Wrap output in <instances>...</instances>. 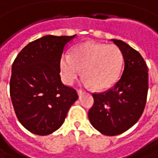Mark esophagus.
<instances>
[{
    "label": "esophagus",
    "instance_id": "34e87169",
    "mask_svg": "<svg viewBox=\"0 0 158 158\" xmlns=\"http://www.w3.org/2000/svg\"><path fill=\"white\" fill-rule=\"evenodd\" d=\"M77 93H78V95L79 96H81L82 94H85V92H84V91H82V90H78V91H77Z\"/></svg>",
    "mask_w": 158,
    "mask_h": 158
}]
</instances>
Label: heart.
<instances>
[{
	"mask_svg": "<svg viewBox=\"0 0 158 158\" xmlns=\"http://www.w3.org/2000/svg\"><path fill=\"white\" fill-rule=\"evenodd\" d=\"M123 60V53L117 46L88 41L76 46L71 56H63L60 67L67 84H73L83 69L86 85H92L96 90H104L117 83Z\"/></svg>",
	"mask_w": 158,
	"mask_h": 158,
	"instance_id": "1",
	"label": "heart"
}]
</instances>
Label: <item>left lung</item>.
I'll return each instance as SVG.
<instances>
[{
  "instance_id": "left-lung-1",
  "label": "left lung",
  "mask_w": 158,
  "mask_h": 158,
  "mask_svg": "<svg viewBox=\"0 0 158 158\" xmlns=\"http://www.w3.org/2000/svg\"><path fill=\"white\" fill-rule=\"evenodd\" d=\"M111 40L123 53L124 70L111 89L93 94L94 103L88 112L94 128L106 136L119 135L139 119L148 90V66L140 54L121 40Z\"/></svg>"
}]
</instances>
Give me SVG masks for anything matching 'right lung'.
Here are the masks:
<instances>
[{
    "instance_id": "right-lung-1",
    "label": "right lung",
    "mask_w": 158,
    "mask_h": 158,
    "mask_svg": "<svg viewBox=\"0 0 158 158\" xmlns=\"http://www.w3.org/2000/svg\"><path fill=\"white\" fill-rule=\"evenodd\" d=\"M74 37L48 35L34 40L12 64L10 99L19 121L31 133L46 136L58 130L78 99L59 74L63 52Z\"/></svg>"
}]
</instances>
